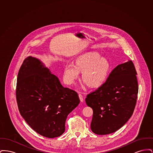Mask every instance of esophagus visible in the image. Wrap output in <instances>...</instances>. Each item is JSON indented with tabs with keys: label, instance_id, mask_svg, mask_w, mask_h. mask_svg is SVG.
<instances>
[{
	"label": "esophagus",
	"instance_id": "34e87169",
	"mask_svg": "<svg viewBox=\"0 0 153 153\" xmlns=\"http://www.w3.org/2000/svg\"><path fill=\"white\" fill-rule=\"evenodd\" d=\"M79 99H80L81 102H84V97H83L82 95H81V94H79Z\"/></svg>",
	"mask_w": 153,
	"mask_h": 153
}]
</instances>
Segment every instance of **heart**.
Returning <instances> with one entry per match:
<instances>
[{
	"mask_svg": "<svg viewBox=\"0 0 153 153\" xmlns=\"http://www.w3.org/2000/svg\"><path fill=\"white\" fill-rule=\"evenodd\" d=\"M111 66L107 58L102 57L96 52L81 54L75 60V64H68L64 68V79L66 83L76 82L82 73L84 84L92 88H99L105 83L109 76Z\"/></svg>",
	"mask_w": 153,
	"mask_h": 153,
	"instance_id": "b5f03b06",
	"label": "heart"
}]
</instances>
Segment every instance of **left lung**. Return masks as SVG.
I'll list each match as a JSON object with an SVG mask.
<instances>
[{
  "mask_svg": "<svg viewBox=\"0 0 153 153\" xmlns=\"http://www.w3.org/2000/svg\"><path fill=\"white\" fill-rule=\"evenodd\" d=\"M137 72L132 61L120 64L102 87L88 94V106L93 109L91 128L97 135L120 129L131 117L138 93Z\"/></svg>",
  "mask_w": 153,
  "mask_h": 153,
  "instance_id": "obj_1",
  "label": "left lung"
}]
</instances>
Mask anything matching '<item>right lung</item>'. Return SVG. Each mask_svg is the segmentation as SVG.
I'll return each instance as SVG.
<instances>
[{"instance_id":"1","label":"right lung","mask_w":153,"mask_h":153,"mask_svg":"<svg viewBox=\"0 0 153 153\" xmlns=\"http://www.w3.org/2000/svg\"><path fill=\"white\" fill-rule=\"evenodd\" d=\"M16 97L19 112L30 127L45 137L61 135L68 115L80 103L77 92L64 88L39 59L29 56L21 66Z\"/></svg>"}]
</instances>
